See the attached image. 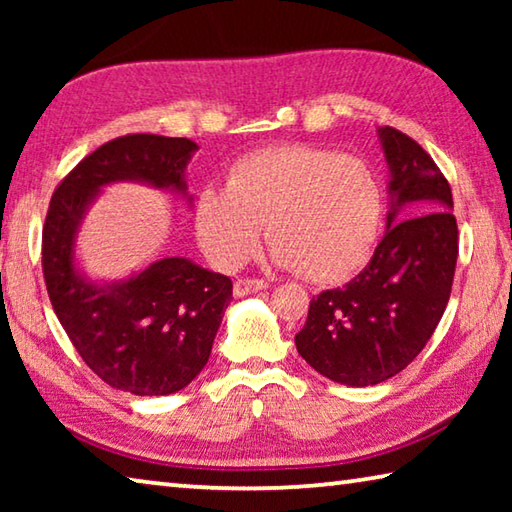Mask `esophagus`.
Masks as SVG:
<instances>
[{"label":"esophagus","mask_w":512,"mask_h":512,"mask_svg":"<svg viewBox=\"0 0 512 512\" xmlns=\"http://www.w3.org/2000/svg\"><path fill=\"white\" fill-rule=\"evenodd\" d=\"M266 287H268V282L259 280V277H241V280L235 282V293L237 296H246V293L262 291Z\"/></svg>","instance_id":"esophagus-1"}]
</instances>
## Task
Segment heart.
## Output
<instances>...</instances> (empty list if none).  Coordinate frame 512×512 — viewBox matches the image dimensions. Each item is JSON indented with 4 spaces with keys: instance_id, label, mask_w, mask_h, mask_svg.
<instances>
[{
    "instance_id": "obj_1",
    "label": "heart",
    "mask_w": 512,
    "mask_h": 512,
    "mask_svg": "<svg viewBox=\"0 0 512 512\" xmlns=\"http://www.w3.org/2000/svg\"><path fill=\"white\" fill-rule=\"evenodd\" d=\"M381 187L361 158L309 144L271 146L239 158L228 183L196 196L194 225L205 255L239 268L266 235L273 262L314 282L341 280L375 244Z\"/></svg>"
}]
</instances>
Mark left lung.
Here are the masks:
<instances>
[{
    "label": "left lung",
    "instance_id": "obj_1",
    "mask_svg": "<svg viewBox=\"0 0 512 512\" xmlns=\"http://www.w3.org/2000/svg\"><path fill=\"white\" fill-rule=\"evenodd\" d=\"M379 140L391 167L386 235L357 277L309 302L296 334L300 357L345 386L381 384L418 357L445 314L458 257L443 171L393 126L379 128Z\"/></svg>",
    "mask_w": 512,
    "mask_h": 512
}]
</instances>
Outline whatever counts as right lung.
Returning <instances> with one entry per match:
<instances>
[{
	"mask_svg": "<svg viewBox=\"0 0 512 512\" xmlns=\"http://www.w3.org/2000/svg\"><path fill=\"white\" fill-rule=\"evenodd\" d=\"M187 137L124 135L83 158L51 196L42 273L69 341L108 386L133 395L185 388L210 359L232 280L185 257H164L124 282L92 284L74 266V239L103 185L142 180L187 194Z\"/></svg>",
	"mask_w": 512,
	"mask_h": 512,
	"instance_id": "obj_1",
	"label": "right lung"
}]
</instances>
